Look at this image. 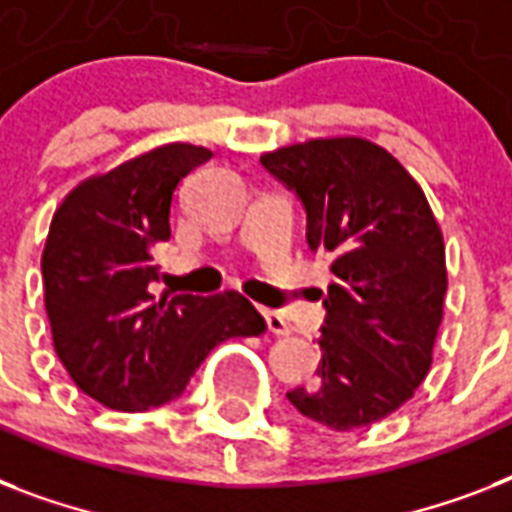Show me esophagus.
<instances>
[{"mask_svg": "<svg viewBox=\"0 0 512 512\" xmlns=\"http://www.w3.org/2000/svg\"><path fill=\"white\" fill-rule=\"evenodd\" d=\"M263 316H265V324H268V332H273V335L284 337L292 332V327H289L287 319H284L279 311H268V308H263Z\"/></svg>", "mask_w": 512, "mask_h": 512, "instance_id": "34e87169", "label": "esophagus"}]
</instances>
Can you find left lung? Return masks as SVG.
Wrapping results in <instances>:
<instances>
[{
    "instance_id": "left-lung-1",
    "label": "left lung",
    "mask_w": 512,
    "mask_h": 512,
    "mask_svg": "<svg viewBox=\"0 0 512 512\" xmlns=\"http://www.w3.org/2000/svg\"><path fill=\"white\" fill-rule=\"evenodd\" d=\"M303 201L308 247L329 260L321 364L287 398L332 430L404 406L433 361L446 295L444 236L409 172L364 138L308 140L260 156Z\"/></svg>"
}]
</instances>
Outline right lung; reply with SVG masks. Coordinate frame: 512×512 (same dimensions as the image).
<instances>
[{
	"label": "right lung",
	"instance_id": "right-lung-1",
	"mask_svg": "<svg viewBox=\"0 0 512 512\" xmlns=\"http://www.w3.org/2000/svg\"><path fill=\"white\" fill-rule=\"evenodd\" d=\"M207 159L212 151L191 143L154 148L76 185L52 217L42 279L55 353L108 409L167 404L215 345L265 332L239 292L156 300L151 289L177 183Z\"/></svg>",
	"mask_w": 512,
	"mask_h": 512
}]
</instances>
